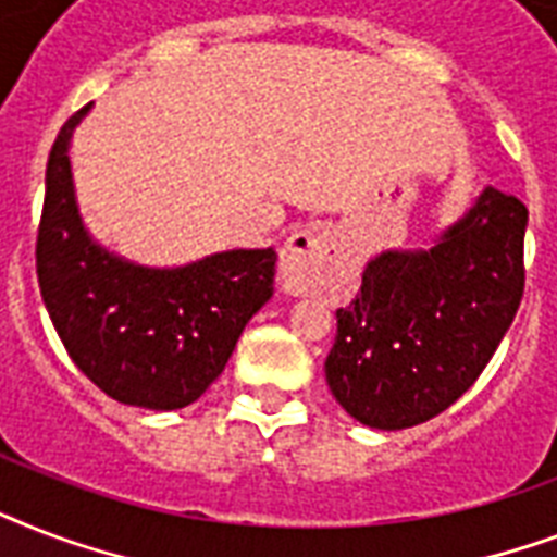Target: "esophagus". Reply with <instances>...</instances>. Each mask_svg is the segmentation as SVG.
Returning a JSON list of instances; mask_svg holds the SVG:
<instances>
[{
    "label": "esophagus",
    "mask_w": 557,
    "mask_h": 557,
    "mask_svg": "<svg viewBox=\"0 0 557 557\" xmlns=\"http://www.w3.org/2000/svg\"><path fill=\"white\" fill-rule=\"evenodd\" d=\"M347 257L341 243L323 227H300L288 236L280 251V286L288 295H306L326 271Z\"/></svg>",
    "instance_id": "34e87169"
}]
</instances>
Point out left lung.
I'll return each mask as SVG.
<instances>
[{"label": "left lung", "mask_w": 557, "mask_h": 557, "mask_svg": "<svg viewBox=\"0 0 557 557\" xmlns=\"http://www.w3.org/2000/svg\"><path fill=\"white\" fill-rule=\"evenodd\" d=\"M529 210L488 187L431 251H387L335 312L332 396L361 424L401 431L466 393L515 321L527 286Z\"/></svg>", "instance_id": "obj_1"}]
</instances>
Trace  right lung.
<instances>
[{
  "label": "right lung",
  "instance_id": "add662e5",
  "mask_svg": "<svg viewBox=\"0 0 557 557\" xmlns=\"http://www.w3.org/2000/svg\"><path fill=\"white\" fill-rule=\"evenodd\" d=\"M74 112L46 168L37 280L65 352L121 405L178 410L225 370L245 323L274 292V248L225 251L185 269H144L103 251L74 205Z\"/></svg>",
  "mask_w": 557,
  "mask_h": 557
}]
</instances>
